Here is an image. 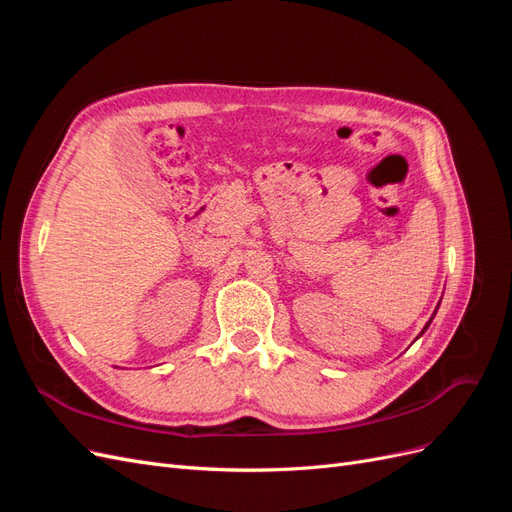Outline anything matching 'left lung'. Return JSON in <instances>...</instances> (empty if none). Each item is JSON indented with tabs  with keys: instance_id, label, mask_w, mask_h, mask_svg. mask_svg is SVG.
Wrapping results in <instances>:
<instances>
[{
	"instance_id": "left-lung-1",
	"label": "left lung",
	"mask_w": 512,
	"mask_h": 512,
	"mask_svg": "<svg viewBox=\"0 0 512 512\" xmlns=\"http://www.w3.org/2000/svg\"><path fill=\"white\" fill-rule=\"evenodd\" d=\"M438 307H440V303H438ZM438 307H436V312H433V314H431V318H429V322H427V324H425V327H423V331H421V335H423V333H425V331H427V329H429V324H431V320H433V316H436V314H438ZM421 335H418V337H421ZM418 337H416V339H418Z\"/></svg>"
}]
</instances>
